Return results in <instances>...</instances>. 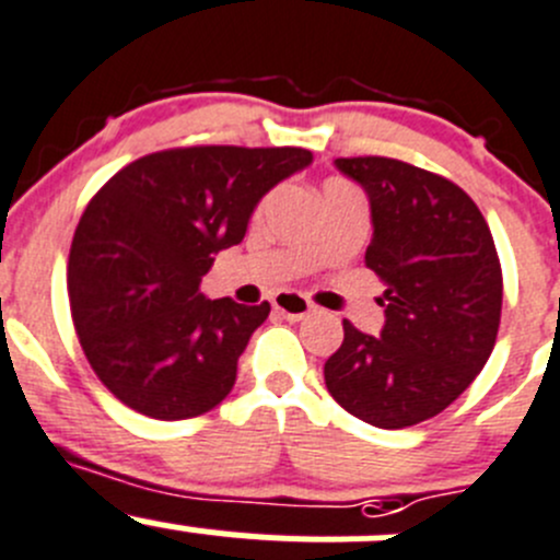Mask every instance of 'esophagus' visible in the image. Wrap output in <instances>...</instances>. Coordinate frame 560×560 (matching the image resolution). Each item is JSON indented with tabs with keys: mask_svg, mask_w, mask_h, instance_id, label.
Listing matches in <instances>:
<instances>
[{
	"mask_svg": "<svg viewBox=\"0 0 560 560\" xmlns=\"http://www.w3.org/2000/svg\"><path fill=\"white\" fill-rule=\"evenodd\" d=\"M270 303H273L276 312L287 319H303L314 312L312 303H308L303 295H298V292H279V295H273V301Z\"/></svg>",
	"mask_w": 560,
	"mask_h": 560,
	"instance_id": "34e87169",
	"label": "esophagus"
}]
</instances>
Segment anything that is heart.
Wrapping results in <instances>:
<instances>
[{"instance_id": "1", "label": "heart", "mask_w": 560, "mask_h": 560, "mask_svg": "<svg viewBox=\"0 0 560 560\" xmlns=\"http://www.w3.org/2000/svg\"><path fill=\"white\" fill-rule=\"evenodd\" d=\"M330 186H341V183H328V186H325V188H330Z\"/></svg>"}]
</instances>
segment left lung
Instances as JSON below:
<instances>
[{"mask_svg": "<svg viewBox=\"0 0 560 560\" xmlns=\"http://www.w3.org/2000/svg\"><path fill=\"white\" fill-rule=\"evenodd\" d=\"M334 164L369 197L366 268L385 281V323L380 336L341 323L325 385L380 430L421 424L474 383L495 347L503 279L490 226L441 175L380 155Z\"/></svg>", "mask_w": 560, "mask_h": 560, "instance_id": "left-lung-1", "label": "left lung"}]
</instances>
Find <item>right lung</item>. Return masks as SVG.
Segmentation results:
<instances>
[{
	"label": "right lung",
	"instance_id": "right-lung-1",
	"mask_svg": "<svg viewBox=\"0 0 560 560\" xmlns=\"http://www.w3.org/2000/svg\"><path fill=\"white\" fill-rule=\"evenodd\" d=\"M312 161L301 148L164 150L92 197L70 246V312L122 405L180 421L226 399L270 303L210 301L199 284L215 254L246 237L259 199Z\"/></svg>",
	"mask_w": 560,
	"mask_h": 560
}]
</instances>
